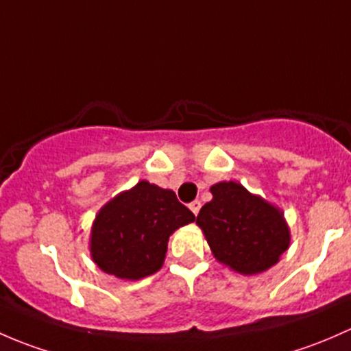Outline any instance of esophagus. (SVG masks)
Returning <instances> with one entry per match:
<instances>
[{
	"instance_id": "34e87169",
	"label": "esophagus",
	"mask_w": 351,
	"mask_h": 351,
	"mask_svg": "<svg viewBox=\"0 0 351 351\" xmlns=\"http://www.w3.org/2000/svg\"><path fill=\"white\" fill-rule=\"evenodd\" d=\"M189 209L194 213V215L197 216V213H199V209H201V201H193V202H191Z\"/></svg>"
}]
</instances>
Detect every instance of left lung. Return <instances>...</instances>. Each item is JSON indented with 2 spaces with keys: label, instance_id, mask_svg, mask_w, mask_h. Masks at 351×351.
Segmentation results:
<instances>
[{
  "label": "left lung",
  "instance_id": "1",
  "mask_svg": "<svg viewBox=\"0 0 351 351\" xmlns=\"http://www.w3.org/2000/svg\"><path fill=\"white\" fill-rule=\"evenodd\" d=\"M211 194L196 225L216 260L243 276L276 265L291 243L284 213L233 180L211 186Z\"/></svg>",
  "mask_w": 351,
  "mask_h": 351
}]
</instances>
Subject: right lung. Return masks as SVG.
<instances>
[{
  "label": "right lung",
  "mask_w": 351,
  "mask_h": 351,
  "mask_svg": "<svg viewBox=\"0 0 351 351\" xmlns=\"http://www.w3.org/2000/svg\"><path fill=\"white\" fill-rule=\"evenodd\" d=\"M194 219L174 191L140 180L99 209L91 228V256L110 276L143 279L164 265L169 237Z\"/></svg>",
  "instance_id": "obj_1"
}]
</instances>
